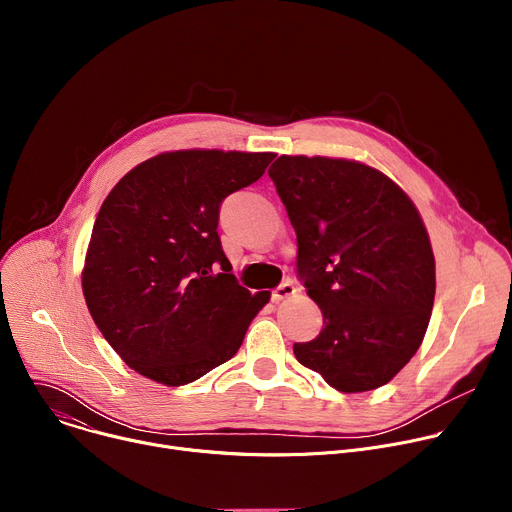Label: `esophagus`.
<instances>
[{
  "mask_svg": "<svg viewBox=\"0 0 512 512\" xmlns=\"http://www.w3.org/2000/svg\"><path fill=\"white\" fill-rule=\"evenodd\" d=\"M296 285L291 283V281H285V283H281L279 287H275L273 289V294H271V298H273V302H281V300H285V298H291L296 294Z\"/></svg>",
  "mask_w": 512,
  "mask_h": 512,
  "instance_id": "esophagus-1",
  "label": "esophagus"
}]
</instances>
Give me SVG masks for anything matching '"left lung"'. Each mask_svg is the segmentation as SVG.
Returning a JSON list of instances; mask_svg holds the SVG:
<instances>
[{
  "label": "left lung",
  "instance_id": "obj_1",
  "mask_svg": "<svg viewBox=\"0 0 512 512\" xmlns=\"http://www.w3.org/2000/svg\"><path fill=\"white\" fill-rule=\"evenodd\" d=\"M269 178L298 237V277L324 316L296 358L342 393L387 385L421 346L435 296L415 204L352 160L279 156Z\"/></svg>",
  "mask_w": 512,
  "mask_h": 512
}]
</instances>
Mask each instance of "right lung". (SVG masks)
Wrapping results in <instances>:
<instances>
[{
    "instance_id": "right-lung-1",
    "label": "right lung",
    "mask_w": 512,
    "mask_h": 512,
    "mask_svg": "<svg viewBox=\"0 0 512 512\" xmlns=\"http://www.w3.org/2000/svg\"><path fill=\"white\" fill-rule=\"evenodd\" d=\"M275 154L180 150L150 158L109 192L83 269L87 308L129 369L168 387L233 358L271 294L239 285L218 237L223 200Z\"/></svg>"
}]
</instances>
